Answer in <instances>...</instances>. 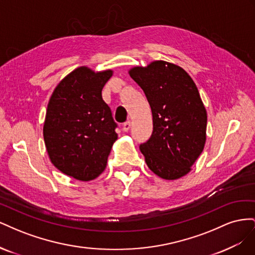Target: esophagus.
<instances>
[{
    "label": "esophagus",
    "instance_id": "esophagus-1",
    "mask_svg": "<svg viewBox=\"0 0 255 255\" xmlns=\"http://www.w3.org/2000/svg\"><path fill=\"white\" fill-rule=\"evenodd\" d=\"M129 128H130V121H127L122 127V130H123V132H128Z\"/></svg>",
    "mask_w": 255,
    "mask_h": 255
}]
</instances>
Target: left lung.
Masks as SVG:
<instances>
[{
    "label": "left lung",
    "instance_id": "obj_1",
    "mask_svg": "<svg viewBox=\"0 0 255 255\" xmlns=\"http://www.w3.org/2000/svg\"><path fill=\"white\" fill-rule=\"evenodd\" d=\"M128 74L152 111V135L139 146L145 163L161 179H180L191 170L206 141L207 114L196 84L183 68L165 60L134 67Z\"/></svg>",
    "mask_w": 255,
    "mask_h": 255
}]
</instances>
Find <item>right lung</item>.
<instances>
[{
  "mask_svg": "<svg viewBox=\"0 0 255 255\" xmlns=\"http://www.w3.org/2000/svg\"><path fill=\"white\" fill-rule=\"evenodd\" d=\"M114 71L82 66L54 89L43 125V139L51 163L75 180H95L106 168L118 135L102 89Z\"/></svg>",
  "mask_w": 255,
  "mask_h": 255,
  "instance_id": "1",
  "label": "right lung"
}]
</instances>
